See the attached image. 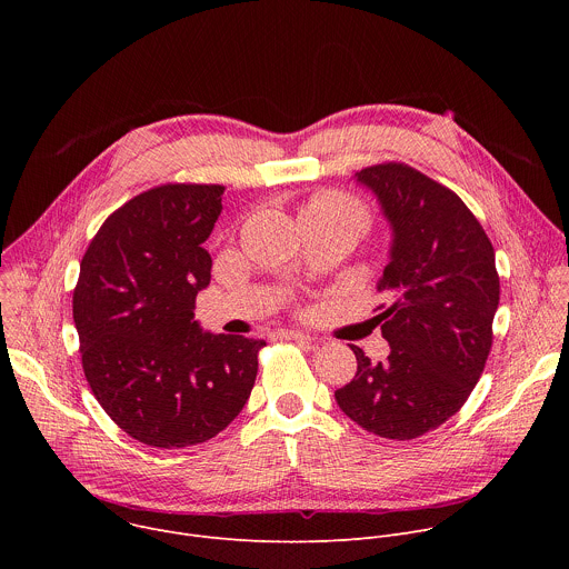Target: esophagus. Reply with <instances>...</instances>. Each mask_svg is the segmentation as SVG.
Segmentation results:
<instances>
[{
  "instance_id": "esophagus-1",
  "label": "esophagus",
  "mask_w": 569,
  "mask_h": 569,
  "mask_svg": "<svg viewBox=\"0 0 569 569\" xmlns=\"http://www.w3.org/2000/svg\"><path fill=\"white\" fill-rule=\"evenodd\" d=\"M283 338L286 340H295V342H312V338L308 333H301V331H283Z\"/></svg>"
}]
</instances>
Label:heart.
Masks as SVG:
<instances>
[{
  "mask_svg": "<svg viewBox=\"0 0 569 569\" xmlns=\"http://www.w3.org/2000/svg\"><path fill=\"white\" fill-rule=\"evenodd\" d=\"M312 209H319V211H327V213H333V216H342V218H353L358 222H362L365 213L362 209L347 196L342 193H323L319 196L317 200L310 202Z\"/></svg>",
  "mask_w": 569,
  "mask_h": 569,
  "instance_id": "obj_1",
  "label": "heart"
}]
</instances>
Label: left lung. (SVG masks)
<instances>
[{
	"instance_id": "left-lung-1",
	"label": "left lung",
	"mask_w": 569,
	"mask_h": 569,
	"mask_svg": "<svg viewBox=\"0 0 569 569\" xmlns=\"http://www.w3.org/2000/svg\"><path fill=\"white\" fill-rule=\"evenodd\" d=\"M353 180L391 229L378 281L391 303L373 317L391 351L371 362L351 345L358 371L336 400L360 428L408 441L457 415L483 371L500 303L496 252L461 198L412 167L389 161Z\"/></svg>"
}]
</instances>
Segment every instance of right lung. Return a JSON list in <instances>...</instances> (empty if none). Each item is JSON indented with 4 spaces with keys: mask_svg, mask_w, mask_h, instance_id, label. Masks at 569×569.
Here are the masks:
<instances>
[{
    "mask_svg": "<svg viewBox=\"0 0 569 569\" xmlns=\"http://www.w3.org/2000/svg\"><path fill=\"white\" fill-rule=\"evenodd\" d=\"M220 184L139 193L99 229L80 263L73 321L86 378L108 417L152 448H187L246 408L263 340L202 331L196 297L211 281L202 248Z\"/></svg>",
    "mask_w": 569,
    "mask_h": 569,
    "instance_id": "1",
    "label": "right lung"
}]
</instances>
